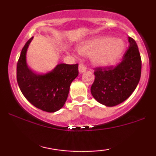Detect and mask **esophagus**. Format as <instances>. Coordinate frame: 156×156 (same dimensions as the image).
Wrapping results in <instances>:
<instances>
[{
    "mask_svg": "<svg viewBox=\"0 0 156 156\" xmlns=\"http://www.w3.org/2000/svg\"><path fill=\"white\" fill-rule=\"evenodd\" d=\"M78 70H79V73H84L86 70H87V67L83 64H80L79 65V67H78Z\"/></svg>",
    "mask_w": 156,
    "mask_h": 156,
    "instance_id": "esophagus-1",
    "label": "esophagus"
}]
</instances>
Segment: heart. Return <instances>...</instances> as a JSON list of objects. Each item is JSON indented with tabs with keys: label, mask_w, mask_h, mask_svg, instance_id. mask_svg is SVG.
Wrapping results in <instances>:
<instances>
[{
	"label": "heart",
	"mask_w": 156,
	"mask_h": 156,
	"mask_svg": "<svg viewBox=\"0 0 156 156\" xmlns=\"http://www.w3.org/2000/svg\"><path fill=\"white\" fill-rule=\"evenodd\" d=\"M125 49L122 39L108 37L83 42L77 48L80 54L91 56L92 63L101 67H110L117 63Z\"/></svg>",
	"instance_id": "b5f03b06"
}]
</instances>
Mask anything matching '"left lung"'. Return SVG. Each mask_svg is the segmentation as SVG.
I'll return each mask as SVG.
<instances>
[{"label": "left lung", "instance_id": "left-lung-1", "mask_svg": "<svg viewBox=\"0 0 156 156\" xmlns=\"http://www.w3.org/2000/svg\"><path fill=\"white\" fill-rule=\"evenodd\" d=\"M129 48L122 60L115 67H96L91 93L94 99L105 106L122 103L136 88L141 77V60L136 41L128 37Z\"/></svg>", "mask_w": 156, "mask_h": 156}]
</instances>
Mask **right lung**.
<instances>
[{
  "label": "right lung",
  "instance_id": "obj_1",
  "mask_svg": "<svg viewBox=\"0 0 156 156\" xmlns=\"http://www.w3.org/2000/svg\"><path fill=\"white\" fill-rule=\"evenodd\" d=\"M32 39H28L23 48L17 62V83L32 105L44 112H57L64 106L70 84L78 76V64H58L45 74L34 73L26 63L27 49Z\"/></svg>",
  "mask_w": 156,
  "mask_h": 156
}]
</instances>
